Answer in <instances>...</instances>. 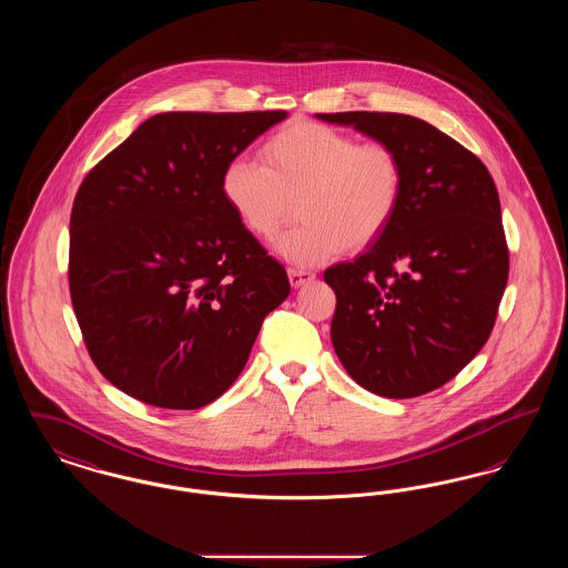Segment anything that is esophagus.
<instances>
[{
    "mask_svg": "<svg viewBox=\"0 0 568 568\" xmlns=\"http://www.w3.org/2000/svg\"><path fill=\"white\" fill-rule=\"evenodd\" d=\"M287 274H290V283H292V287H300V285L311 283V281L315 278V272L300 271V268H290Z\"/></svg>",
    "mask_w": 568,
    "mask_h": 568,
    "instance_id": "34e87169",
    "label": "esophagus"
}]
</instances>
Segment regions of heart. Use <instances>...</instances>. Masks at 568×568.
Here are the masks:
<instances>
[{
  "label": "heart",
  "instance_id": "1",
  "mask_svg": "<svg viewBox=\"0 0 568 568\" xmlns=\"http://www.w3.org/2000/svg\"><path fill=\"white\" fill-rule=\"evenodd\" d=\"M405 172L398 153L324 123L296 121L264 142L262 162L234 155L221 172V193L244 227L271 241L292 219L278 253L315 266L334 253L377 241L396 215Z\"/></svg>",
  "mask_w": 568,
  "mask_h": 568
}]
</instances>
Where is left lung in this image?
<instances>
[{
	"mask_svg": "<svg viewBox=\"0 0 568 568\" xmlns=\"http://www.w3.org/2000/svg\"><path fill=\"white\" fill-rule=\"evenodd\" d=\"M317 119L392 146L405 172L383 234L324 272L336 294L334 352L377 396L428 394L481 352L507 287L494 179L477 155L417 116L359 110Z\"/></svg>",
	"mask_w": 568,
	"mask_h": 568,
	"instance_id": "left-lung-1",
	"label": "left lung"
}]
</instances>
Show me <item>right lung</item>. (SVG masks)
<instances>
[{
    "label": "right lung",
    "instance_id": "add662e5",
    "mask_svg": "<svg viewBox=\"0 0 568 568\" xmlns=\"http://www.w3.org/2000/svg\"><path fill=\"white\" fill-rule=\"evenodd\" d=\"M285 110L162 112L98 163L70 216V296L98 371L140 403L211 405L290 278L221 193Z\"/></svg>",
    "mask_w": 568,
    "mask_h": 568
}]
</instances>
